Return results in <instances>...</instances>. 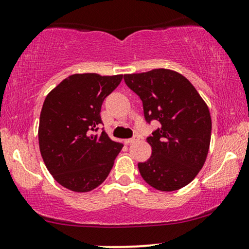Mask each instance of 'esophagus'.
I'll return each instance as SVG.
<instances>
[{
  "label": "esophagus",
  "instance_id": "1",
  "mask_svg": "<svg viewBox=\"0 0 249 249\" xmlns=\"http://www.w3.org/2000/svg\"><path fill=\"white\" fill-rule=\"evenodd\" d=\"M139 140V137L138 136H134L133 138H131V139H126L125 140V143H132V142H136Z\"/></svg>",
  "mask_w": 249,
  "mask_h": 249
}]
</instances>
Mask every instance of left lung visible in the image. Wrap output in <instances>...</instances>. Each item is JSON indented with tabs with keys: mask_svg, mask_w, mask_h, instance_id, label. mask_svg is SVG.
<instances>
[{
	"mask_svg": "<svg viewBox=\"0 0 249 249\" xmlns=\"http://www.w3.org/2000/svg\"><path fill=\"white\" fill-rule=\"evenodd\" d=\"M124 81L142 100L146 122L161 125L147 137L152 155L138 163L140 175L158 190L181 189L196 178L208 155L212 127L208 106L178 71L159 68L126 74Z\"/></svg>",
	"mask_w": 249,
	"mask_h": 249,
	"instance_id": "8db88e82",
	"label": "left lung"
}]
</instances>
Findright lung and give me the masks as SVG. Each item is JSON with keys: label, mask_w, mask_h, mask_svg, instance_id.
Instances as JSON below:
<instances>
[{"label": "right lung", "mask_w": 249, "mask_h": 249, "mask_svg": "<svg viewBox=\"0 0 249 249\" xmlns=\"http://www.w3.org/2000/svg\"><path fill=\"white\" fill-rule=\"evenodd\" d=\"M123 75L95 73L68 76L45 98L39 121V148L51 175L76 193L95 189L107 178L123 147L102 123L103 101L118 87Z\"/></svg>", "instance_id": "1"}]
</instances>
